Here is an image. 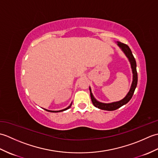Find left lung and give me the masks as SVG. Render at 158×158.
<instances>
[{
    "instance_id": "8db88e82",
    "label": "left lung",
    "mask_w": 158,
    "mask_h": 158,
    "mask_svg": "<svg viewBox=\"0 0 158 158\" xmlns=\"http://www.w3.org/2000/svg\"><path fill=\"white\" fill-rule=\"evenodd\" d=\"M117 45H118L121 48V49L122 50V52L125 53V55L126 56L127 58H128L129 61L130 62L131 68H132V74H133L132 83V85H131L130 91L127 94V95L124 97V98L119 100V101L114 102L111 103H102L98 101V100H96V98L94 97L92 93L91 88H89L90 96H91L92 102L93 103L94 106L102 110H114L119 109V107H121L122 106L126 105V104L130 100V99L132 98V97L134 94V92H135V90L136 88L137 82H138V75H137V71H136V63L135 57H134L132 53V51H131V49H130L129 47L126 44H124V43L118 41L117 42Z\"/></svg>"
}]
</instances>
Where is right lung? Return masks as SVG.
I'll use <instances>...</instances> for the list:
<instances>
[{"instance_id": "right-lung-1", "label": "right lung", "mask_w": 158, "mask_h": 158, "mask_svg": "<svg viewBox=\"0 0 158 158\" xmlns=\"http://www.w3.org/2000/svg\"><path fill=\"white\" fill-rule=\"evenodd\" d=\"M71 105H72V103L70 104V105L67 107V108H66V109H62V110H48V109H44L45 110H47V111H49V112H52V113H58V112H61V111H64V110H67V109H70V106H71Z\"/></svg>"}]
</instances>
